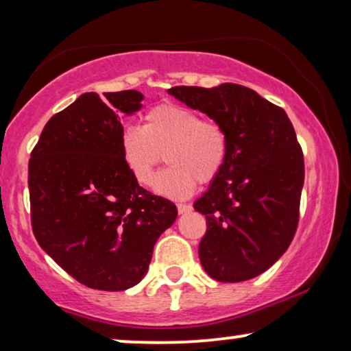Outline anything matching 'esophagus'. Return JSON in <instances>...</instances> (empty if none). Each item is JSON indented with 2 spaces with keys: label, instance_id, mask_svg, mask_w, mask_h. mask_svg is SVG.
Wrapping results in <instances>:
<instances>
[{
  "label": "esophagus",
  "instance_id": "obj_1",
  "mask_svg": "<svg viewBox=\"0 0 351 351\" xmlns=\"http://www.w3.org/2000/svg\"><path fill=\"white\" fill-rule=\"evenodd\" d=\"M177 209H179V214H186V213H190V210L191 209H193V208H191V206L190 204H177Z\"/></svg>",
  "mask_w": 351,
  "mask_h": 351
}]
</instances>
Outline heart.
<instances>
[{
    "instance_id": "heart-1",
    "label": "heart",
    "mask_w": 351,
    "mask_h": 351,
    "mask_svg": "<svg viewBox=\"0 0 351 351\" xmlns=\"http://www.w3.org/2000/svg\"><path fill=\"white\" fill-rule=\"evenodd\" d=\"M123 160L141 185H152L156 167L167 153L171 168L155 181L156 193L185 199L196 184L219 176L227 160L228 138L223 128L203 121L195 110L160 104L143 114V126H126L119 137Z\"/></svg>"
}]
</instances>
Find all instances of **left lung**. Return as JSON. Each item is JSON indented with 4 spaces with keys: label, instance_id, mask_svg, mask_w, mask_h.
I'll return each instance as SVG.
<instances>
[{
    "label": "left lung",
    "instance_id": "left-lung-1",
    "mask_svg": "<svg viewBox=\"0 0 351 351\" xmlns=\"http://www.w3.org/2000/svg\"><path fill=\"white\" fill-rule=\"evenodd\" d=\"M223 128L227 160L195 210L206 215L204 271L239 282L268 270L289 247L299 222L304 155L286 112L246 86H177L167 90Z\"/></svg>",
    "mask_w": 351,
    "mask_h": 351
}]
</instances>
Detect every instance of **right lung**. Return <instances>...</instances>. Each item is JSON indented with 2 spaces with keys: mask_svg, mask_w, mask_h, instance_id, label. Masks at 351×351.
Returning a JSON list of instances; mask_svg holds the SVG:
<instances>
[{
  "mask_svg": "<svg viewBox=\"0 0 351 351\" xmlns=\"http://www.w3.org/2000/svg\"><path fill=\"white\" fill-rule=\"evenodd\" d=\"M142 100L138 90L81 94L47 121L28 162L38 244L93 289L141 282L177 219L176 204L142 189L123 160L119 113L131 117Z\"/></svg>",
  "mask_w": 351,
  "mask_h": 351,
  "instance_id": "add662e5",
  "label": "right lung"
}]
</instances>
